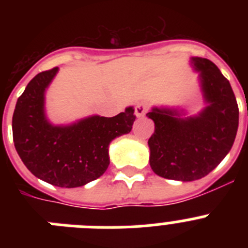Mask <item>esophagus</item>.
Returning <instances> with one entry per match:
<instances>
[{"instance_id": "obj_1", "label": "esophagus", "mask_w": 248, "mask_h": 248, "mask_svg": "<svg viewBox=\"0 0 248 248\" xmlns=\"http://www.w3.org/2000/svg\"><path fill=\"white\" fill-rule=\"evenodd\" d=\"M148 108H149V104L145 102H141L139 103V104L135 107V114H137L138 118H141L144 117L146 114V111H148Z\"/></svg>"}]
</instances>
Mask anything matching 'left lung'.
<instances>
[{
    "instance_id": "left-lung-1",
    "label": "left lung",
    "mask_w": 248,
    "mask_h": 248,
    "mask_svg": "<svg viewBox=\"0 0 248 248\" xmlns=\"http://www.w3.org/2000/svg\"><path fill=\"white\" fill-rule=\"evenodd\" d=\"M191 63L200 72L205 109L187 118L166 108L146 114L155 124L148 140L150 166L170 180L194 181L210 174L231 150L238 128V105L229 80L209 59L192 57Z\"/></svg>"
}]
</instances>
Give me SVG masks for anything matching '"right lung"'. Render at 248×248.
Masks as SVG:
<instances>
[{"label": "right lung", "instance_id": "1", "mask_svg": "<svg viewBox=\"0 0 248 248\" xmlns=\"http://www.w3.org/2000/svg\"><path fill=\"white\" fill-rule=\"evenodd\" d=\"M58 68L41 72L16 103L13 143L36 177L58 187H78L102 176L109 166V144L130 133L135 120L129 107L115 117L85 118L72 125H52L45 114V92Z\"/></svg>", "mask_w": 248, "mask_h": 248}]
</instances>
